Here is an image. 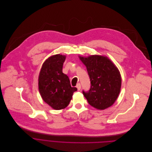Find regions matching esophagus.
I'll use <instances>...</instances> for the list:
<instances>
[{
	"label": "esophagus",
	"mask_w": 152,
	"mask_h": 152,
	"mask_svg": "<svg viewBox=\"0 0 152 152\" xmlns=\"http://www.w3.org/2000/svg\"><path fill=\"white\" fill-rule=\"evenodd\" d=\"M76 87L77 88L78 90H80L81 89V84H80V83H78V84H77V86H76Z\"/></svg>",
	"instance_id": "34e87169"
}]
</instances>
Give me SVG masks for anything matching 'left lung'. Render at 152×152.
Returning a JSON list of instances; mask_svg holds the SVG:
<instances>
[{
    "instance_id": "obj_1",
    "label": "left lung",
    "mask_w": 152,
    "mask_h": 152,
    "mask_svg": "<svg viewBox=\"0 0 152 152\" xmlns=\"http://www.w3.org/2000/svg\"><path fill=\"white\" fill-rule=\"evenodd\" d=\"M79 57L86 66L91 84L88 91L83 90L84 96L91 106L98 110L110 107L120 92L122 79L117 68L105 56Z\"/></svg>"
}]
</instances>
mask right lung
Segmentation results:
<instances>
[{"label":"right lung","instance_id":"1","mask_svg":"<svg viewBox=\"0 0 152 152\" xmlns=\"http://www.w3.org/2000/svg\"><path fill=\"white\" fill-rule=\"evenodd\" d=\"M65 56L56 54L43 64L38 78V88L44 102L55 110H62L69 104L73 93L68 77L62 72Z\"/></svg>","mask_w":152,"mask_h":152}]
</instances>
